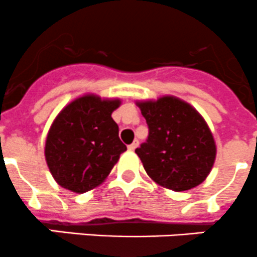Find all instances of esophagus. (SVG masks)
Masks as SVG:
<instances>
[{"mask_svg": "<svg viewBox=\"0 0 257 257\" xmlns=\"http://www.w3.org/2000/svg\"><path fill=\"white\" fill-rule=\"evenodd\" d=\"M139 146V141H137V140H135L134 142H132L131 145H128L127 146V149H128V151H134L135 149H136V147Z\"/></svg>", "mask_w": 257, "mask_h": 257, "instance_id": "1", "label": "esophagus"}]
</instances>
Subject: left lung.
<instances>
[{
    "mask_svg": "<svg viewBox=\"0 0 257 257\" xmlns=\"http://www.w3.org/2000/svg\"><path fill=\"white\" fill-rule=\"evenodd\" d=\"M149 125V137L135 150L145 171L172 191L199 186L211 171L216 144L196 108L175 96L137 101Z\"/></svg>",
    "mask_w": 257,
    "mask_h": 257,
    "instance_id": "1",
    "label": "left lung"
}]
</instances>
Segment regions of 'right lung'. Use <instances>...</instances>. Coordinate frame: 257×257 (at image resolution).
Here are the masks:
<instances>
[{"label": "right lung", "mask_w": 257, "mask_h": 257, "mask_svg": "<svg viewBox=\"0 0 257 257\" xmlns=\"http://www.w3.org/2000/svg\"><path fill=\"white\" fill-rule=\"evenodd\" d=\"M120 98L87 93L60 111L48 130L45 159L60 186L83 194L100 186L126 146L111 117Z\"/></svg>", "instance_id": "add662e5"}]
</instances>
